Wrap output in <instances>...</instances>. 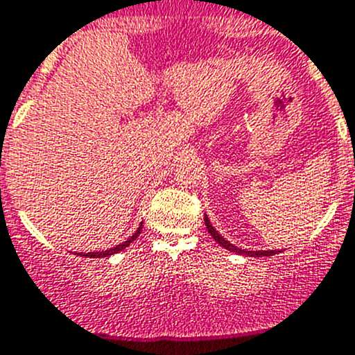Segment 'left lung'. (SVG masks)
<instances>
[{"label": "left lung", "instance_id": "obj_1", "mask_svg": "<svg viewBox=\"0 0 355 355\" xmlns=\"http://www.w3.org/2000/svg\"><path fill=\"white\" fill-rule=\"evenodd\" d=\"M204 221H205V226H207L209 234L212 235V239H214V241L218 242L219 245H223V248H225V249H228V251L239 252V254H248V256H272V254H275V252H273V251H245V249L237 248V245H234V244H230V242H228V241H225V239H223L221 235H219L218 232L214 230V226L211 225V221H209L207 216H205V218H204Z\"/></svg>", "mask_w": 355, "mask_h": 355}]
</instances>
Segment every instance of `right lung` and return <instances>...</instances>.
<instances>
[{
    "mask_svg": "<svg viewBox=\"0 0 355 355\" xmlns=\"http://www.w3.org/2000/svg\"><path fill=\"white\" fill-rule=\"evenodd\" d=\"M141 230H143V223H141V226H139V228H137V232H136V234L132 235V237L129 239V241L121 242V244H118L116 248H111V249H107V251H101V252H87V254H83V256H90V258H101V256H103V258H106V256H111V254H114V252L121 251V249H125V248H127V245H130V244H132V242L136 241L137 237H139Z\"/></svg>",
    "mask_w": 355,
    "mask_h": 355,
    "instance_id": "right-lung-1",
    "label": "right lung"
}]
</instances>
